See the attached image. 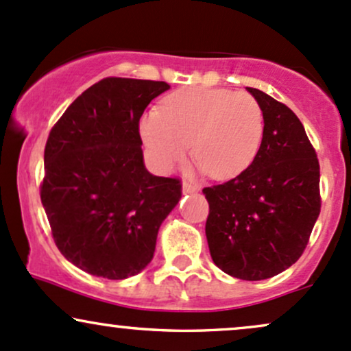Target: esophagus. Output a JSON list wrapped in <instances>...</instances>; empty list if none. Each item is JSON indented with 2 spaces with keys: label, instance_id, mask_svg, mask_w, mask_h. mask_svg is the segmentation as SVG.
Listing matches in <instances>:
<instances>
[{
  "label": "esophagus",
  "instance_id": "34e87169",
  "mask_svg": "<svg viewBox=\"0 0 351 351\" xmlns=\"http://www.w3.org/2000/svg\"><path fill=\"white\" fill-rule=\"evenodd\" d=\"M199 191V189H197L195 186H192V184H189V182H184L182 184V192L184 194H194V192H197Z\"/></svg>",
  "mask_w": 351,
  "mask_h": 351
}]
</instances>
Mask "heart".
<instances>
[{
    "mask_svg": "<svg viewBox=\"0 0 351 351\" xmlns=\"http://www.w3.org/2000/svg\"><path fill=\"white\" fill-rule=\"evenodd\" d=\"M141 137L152 162L169 171L192 144L197 165L214 179H232L250 167L261 151L265 119L249 93L186 88L165 97L141 119Z\"/></svg>",
    "mask_w": 351,
    "mask_h": 351,
    "instance_id": "b5f03b06",
    "label": "heart"
}]
</instances>
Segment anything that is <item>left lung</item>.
<instances>
[{
	"label": "left lung",
	"instance_id": "obj_1",
	"mask_svg": "<svg viewBox=\"0 0 351 351\" xmlns=\"http://www.w3.org/2000/svg\"><path fill=\"white\" fill-rule=\"evenodd\" d=\"M265 129L247 171L204 189L206 235L220 270L240 280H265L300 258L320 214V165L295 112L261 89Z\"/></svg>",
	"mask_w": 351,
	"mask_h": 351
}]
</instances>
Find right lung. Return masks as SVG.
<instances>
[{"label": "right lung", "instance_id": "obj_1", "mask_svg": "<svg viewBox=\"0 0 351 351\" xmlns=\"http://www.w3.org/2000/svg\"><path fill=\"white\" fill-rule=\"evenodd\" d=\"M164 81L106 77L51 129L41 202L58 249L77 269L109 280L152 261L157 232L182 195L179 179L145 169L139 119Z\"/></svg>", "mask_w": 351, "mask_h": 351}]
</instances>
